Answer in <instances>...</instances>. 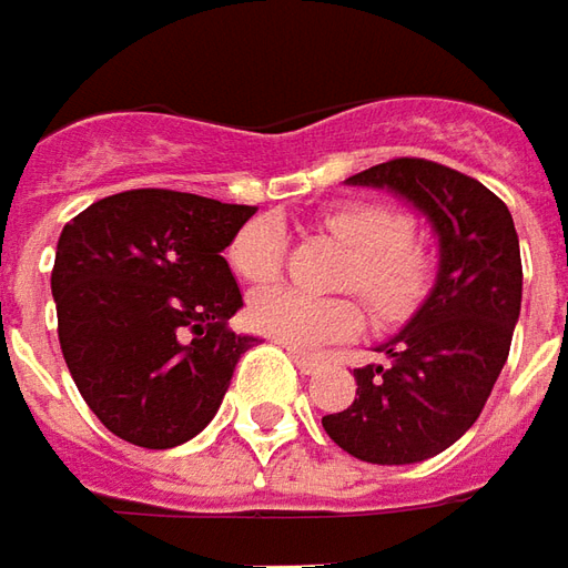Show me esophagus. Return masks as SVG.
<instances>
[{"label":"esophagus","instance_id":"34e87169","mask_svg":"<svg viewBox=\"0 0 568 568\" xmlns=\"http://www.w3.org/2000/svg\"><path fill=\"white\" fill-rule=\"evenodd\" d=\"M293 363H296V368L303 372V375H315L318 368H322V359L318 356H310V353H300V349H291Z\"/></svg>","mask_w":568,"mask_h":568}]
</instances>
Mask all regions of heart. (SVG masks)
I'll return each mask as SVG.
<instances>
[{"label": "heart", "instance_id": "heart-1", "mask_svg": "<svg viewBox=\"0 0 568 568\" xmlns=\"http://www.w3.org/2000/svg\"><path fill=\"white\" fill-rule=\"evenodd\" d=\"M322 227L349 250L344 284L382 322H397L422 303L432 277L428 250L406 231L397 209L378 203H344L322 215ZM231 265L250 284H268L284 262L281 224L258 219L231 240ZM253 328L293 349L331 344L359 328V310L344 296H310L293 287L262 291L250 303Z\"/></svg>", "mask_w": 568, "mask_h": 568}]
</instances>
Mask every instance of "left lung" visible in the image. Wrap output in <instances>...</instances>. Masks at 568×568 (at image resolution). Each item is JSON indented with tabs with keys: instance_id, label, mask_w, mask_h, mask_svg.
<instances>
[{
	"instance_id": "8db88e82",
	"label": "left lung",
	"mask_w": 568,
	"mask_h": 568,
	"mask_svg": "<svg viewBox=\"0 0 568 568\" xmlns=\"http://www.w3.org/2000/svg\"><path fill=\"white\" fill-rule=\"evenodd\" d=\"M413 203L437 234V277L409 325L353 368L356 399L322 418L363 463L406 466L447 450L475 425L523 310V258L513 215L475 178L428 159H390L346 178Z\"/></svg>"
}]
</instances>
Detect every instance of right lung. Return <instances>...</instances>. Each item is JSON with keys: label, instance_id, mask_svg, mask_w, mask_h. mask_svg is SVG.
<instances>
[{"label": "right lung", "instance_id": "right-lung-1", "mask_svg": "<svg viewBox=\"0 0 568 568\" xmlns=\"http://www.w3.org/2000/svg\"><path fill=\"white\" fill-rule=\"evenodd\" d=\"M256 205L174 190H124L64 224L52 296L80 397L121 440L169 450L222 406L256 344L227 318L243 296L224 246Z\"/></svg>", "mask_w": 568, "mask_h": 568}]
</instances>
